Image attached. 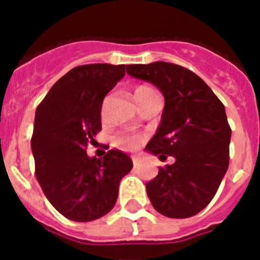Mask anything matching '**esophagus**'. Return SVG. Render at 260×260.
Returning a JSON list of instances; mask_svg holds the SVG:
<instances>
[{
  "label": "esophagus",
  "instance_id": "34e87169",
  "mask_svg": "<svg viewBox=\"0 0 260 260\" xmlns=\"http://www.w3.org/2000/svg\"><path fill=\"white\" fill-rule=\"evenodd\" d=\"M132 162H134V166H139V163H140V160H139V158H136V156H132Z\"/></svg>",
  "mask_w": 260,
  "mask_h": 260
}]
</instances>
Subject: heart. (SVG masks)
Returning a JSON list of instances; mask_svg holds the SVG:
<instances>
[{
	"instance_id": "heart-1",
	"label": "heart",
	"mask_w": 260,
	"mask_h": 260,
	"mask_svg": "<svg viewBox=\"0 0 260 260\" xmlns=\"http://www.w3.org/2000/svg\"><path fill=\"white\" fill-rule=\"evenodd\" d=\"M146 90H150V87L139 86L138 89L135 90V94L142 93V91H146ZM105 104L106 102H104V105H102V109H101L102 116L105 114ZM138 143H139V136H136V135H132V134H128V132H120V134H117L113 138V146L117 147V148H120V150H124V151L135 150V148H136V146H138Z\"/></svg>"
}]
</instances>
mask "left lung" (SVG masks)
<instances>
[{
  "instance_id": "1",
  "label": "left lung",
  "mask_w": 260,
  "mask_h": 260,
  "mask_svg": "<svg viewBox=\"0 0 260 260\" xmlns=\"http://www.w3.org/2000/svg\"><path fill=\"white\" fill-rule=\"evenodd\" d=\"M126 73L152 83L165 97L162 120L146 151L174 163L159 167L147 196L159 213L186 218L208 206L230 165L225 108L193 71L167 62L129 64Z\"/></svg>"
}]
</instances>
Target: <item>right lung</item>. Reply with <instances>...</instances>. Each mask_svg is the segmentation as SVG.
<instances>
[{"label":"right lung","mask_w":260,"mask_h":260,"mask_svg":"<svg viewBox=\"0 0 260 260\" xmlns=\"http://www.w3.org/2000/svg\"><path fill=\"white\" fill-rule=\"evenodd\" d=\"M125 75V64L95 63L70 70L51 87L35 114L30 140L36 178L55 209L73 221H93L113 209L134 163L120 150L90 158L101 131L102 101Z\"/></svg>","instance_id":"add662e5"}]
</instances>
